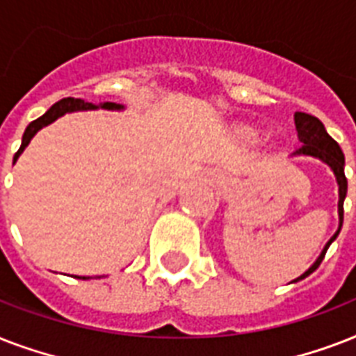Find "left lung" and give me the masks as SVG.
Wrapping results in <instances>:
<instances>
[{
	"label": "left lung",
	"instance_id": "1",
	"mask_svg": "<svg viewBox=\"0 0 356 356\" xmlns=\"http://www.w3.org/2000/svg\"><path fill=\"white\" fill-rule=\"evenodd\" d=\"M293 122H296V131H298V138L301 142V147L299 149L293 151V155H312L321 159L323 162H327L329 166L332 168V172L337 175L338 186H340V201H338V214H340V229H342V222H343V200H346V194H348V179H346V173H343V153L340 149V145H338L337 140H332L329 134H327L325 127H323V123L320 120L316 118V116H310V114L305 113H296L293 114ZM340 229H338L337 233L332 234V238L327 242V245L323 248L321 254L318 257L314 264L310 266L309 270L305 271L303 275L298 277L293 282L301 281L305 277H309L312 271L321 264V260L325 257L327 249L332 243V240L338 236L340 233Z\"/></svg>",
	"mask_w": 356,
	"mask_h": 356
}]
</instances>
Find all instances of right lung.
Returning a JSON list of instances; mask_svg holds the SVG:
<instances>
[{
  "label": "right lung",
  "mask_w": 356,
  "mask_h": 356,
  "mask_svg": "<svg viewBox=\"0 0 356 356\" xmlns=\"http://www.w3.org/2000/svg\"><path fill=\"white\" fill-rule=\"evenodd\" d=\"M102 107L122 108V105H116V103H103ZM85 108H97V105L85 102V99H77V97H64V99L55 103L44 116H40V118L35 120V122H31L29 125H27V129H25L24 133V138H22V145H19V149L16 151V155H14V162H16V159H18L19 155H22V151L25 149V145L29 144L31 138L35 136L36 131H40V129L44 127V125H47V123L55 122V120H57L58 116H63V114L72 113V111H85ZM77 279H88V277H77Z\"/></svg>",
  "instance_id": "right-lung-1"
}]
</instances>
